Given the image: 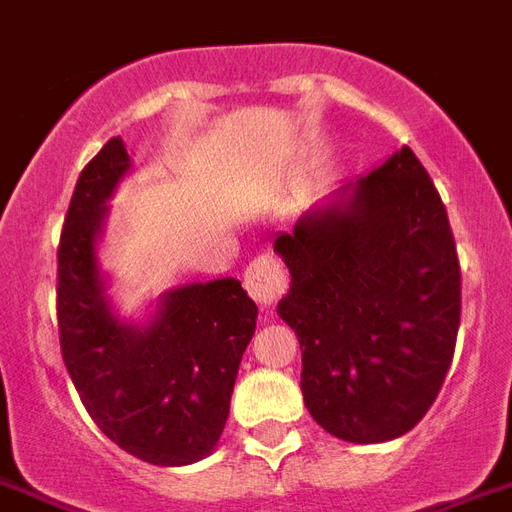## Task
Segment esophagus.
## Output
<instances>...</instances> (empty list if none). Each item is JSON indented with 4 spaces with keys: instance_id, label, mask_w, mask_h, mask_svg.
<instances>
[{
    "instance_id": "1",
    "label": "esophagus",
    "mask_w": 512,
    "mask_h": 512,
    "mask_svg": "<svg viewBox=\"0 0 512 512\" xmlns=\"http://www.w3.org/2000/svg\"><path fill=\"white\" fill-rule=\"evenodd\" d=\"M244 287H247L249 298L255 300V303L273 306L276 300L282 298L284 290H287V273H284L276 257H255L247 265V273H244Z\"/></svg>"
}]
</instances>
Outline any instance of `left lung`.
<instances>
[{
	"label": "left lung",
	"mask_w": 512,
	"mask_h": 512,
	"mask_svg": "<svg viewBox=\"0 0 512 512\" xmlns=\"http://www.w3.org/2000/svg\"><path fill=\"white\" fill-rule=\"evenodd\" d=\"M273 249L292 276L276 311L298 335L314 421L346 443L416 427L451 368L462 273L446 206L411 147L308 209Z\"/></svg>",
	"instance_id": "obj_1"
}]
</instances>
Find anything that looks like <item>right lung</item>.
Instances as JSON below:
<instances>
[{
  "instance_id": "obj_1",
  "label": "right lung",
  "mask_w": 512,
  "mask_h": 512,
  "mask_svg": "<svg viewBox=\"0 0 512 512\" xmlns=\"http://www.w3.org/2000/svg\"><path fill=\"white\" fill-rule=\"evenodd\" d=\"M131 166L115 136L74 185L58 244L61 354L85 411L112 443L142 462L182 467L220 443L257 306L225 276L163 292L147 322L117 317L99 239L107 201Z\"/></svg>"
}]
</instances>
